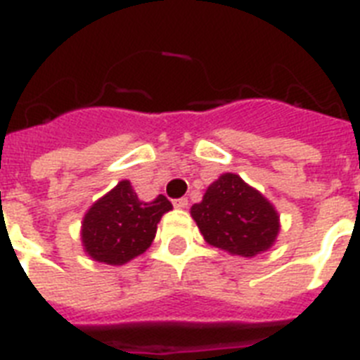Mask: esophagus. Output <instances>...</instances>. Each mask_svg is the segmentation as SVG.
Returning a JSON list of instances; mask_svg holds the SVG:
<instances>
[{
    "label": "esophagus",
    "mask_w": 360,
    "mask_h": 360,
    "mask_svg": "<svg viewBox=\"0 0 360 360\" xmlns=\"http://www.w3.org/2000/svg\"><path fill=\"white\" fill-rule=\"evenodd\" d=\"M174 206H176V208H179V210H183V208H186V206H188V199L186 198L176 199V201H174Z\"/></svg>",
    "instance_id": "esophagus-1"
}]
</instances>
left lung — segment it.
<instances>
[{
  "mask_svg": "<svg viewBox=\"0 0 360 360\" xmlns=\"http://www.w3.org/2000/svg\"><path fill=\"white\" fill-rule=\"evenodd\" d=\"M190 215L208 245L246 259L270 250L281 230L275 206L232 172L221 174L206 188Z\"/></svg>",
  "mask_w": 360,
  "mask_h": 360,
  "instance_id": "8db88e82",
  "label": "left lung"
}]
</instances>
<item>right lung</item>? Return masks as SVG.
<instances>
[{
  "instance_id": "add662e5",
  "label": "right lung",
  "mask_w": 360,
  "mask_h": 360,
  "mask_svg": "<svg viewBox=\"0 0 360 360\" xmlns=\"http://www.w3.org/2000/svg\"><path fill=\"white\" fill-rule=\"evenodd\" d=\"M172 202L165 195L141 201L123 179L94 202L81 223V245L92 261L123 266L150 248Z\"/></svg>"
}]
</instances>
